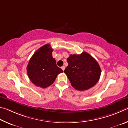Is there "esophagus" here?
I'll return each mask as SVG.
<instances>
[{"label":"esophagus","mask_w":128,"mask_h":128,"mask_svg":"<svg viewBox=\"0 0 128 128\" xmlns=\"http://www.w3.org/2000/svg\"><path fill=\"white\" fill-rule=\"evenodd\" d=\"M61 68H62V70L63 71H64V69H65V67H64V66H63L61 67Z\"/></svg>","instance_id":"obj_1"}]
</instances>
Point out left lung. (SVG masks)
<instances>
[{
	"mask_svg": "<svg viewBox=\"0 0 128 128\" xmlns=\"http://www.w3.org/2000/svg\"><path fill=\"white\" fill-rule=\"evenodd\" d=\"M64 72L74 88L78 90H88L97 84L101 70L94 58L84 52L80 54H70Z\"/></svg>",
	"mask_w": 128,
	"mask_h": 128,
	"instance_id": "8db88e82",
	"label": "left lung"
}]
</instances>
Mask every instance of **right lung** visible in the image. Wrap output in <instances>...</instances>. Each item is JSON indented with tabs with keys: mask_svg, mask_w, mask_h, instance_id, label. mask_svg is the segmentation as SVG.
Wrapping results in <instances>:
<instances>
[{
	"mask_svg": "<svg viewBox=\"0 0 128 128\" xmlns=\"http://www.w3.org/2000/svg\"><path fill=\"white\" fill-rule=\"evenodd\" d=\"M53 50L50 44L44 45L35 52L29 60L27 73L36 86L47 88L53 83L59 74L63 72L52 57Z\"/></svg>",
	"mask_w": 128,
	"mask_h": 128,
	"instance_id": "1",
	"label": "right lung"
}]
</instances>
